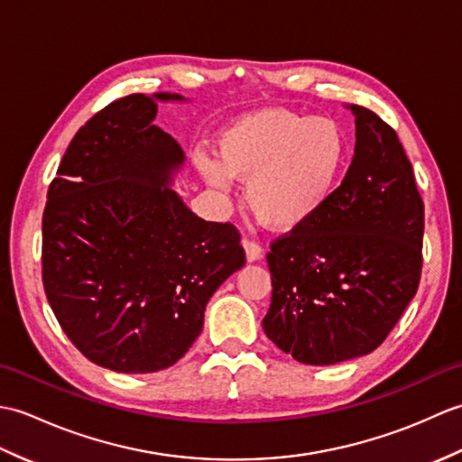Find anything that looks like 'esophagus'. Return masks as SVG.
Wrapping results in <instances>:
<instances>
[{"label":"esophagus","instance_id":"esophagus-1","mask_svg":"<svg viewBox=\"0 0 462 462\" xmlns=\"http://www.w3.org/2000/svg\"><path fill=\"white\" fill-rule=\"evenodd\" d=\"M242 246H244V250H246V260H248V262H258V260L263 256L262 246H260V244H258L256 240L244 238V240H242Z\"/></svg>","mask_w":462,"mask_h":462}]
</instances>
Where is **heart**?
Returning a JSON list of instances; mask_svg holds the SVG:
<instances>
[{
	"label": "heart",
	"instance_id": "1",
	"mask_svg": "<svg viewBox=\"0 0 462 462\" xmlns=\"http://www.w3.org/2000/svg\"><path fill=\"white\" fill-rule=\"evenodd\" d=\"M218 161L196 154L204 180L226 190L230 179L246 182V204L273 230H293L331 199L347 161V136L326 116H301L270 106L226 126Z\"/></svg>",
	"mask_w": 462,
	"mask_h": 462
}]
</instances>
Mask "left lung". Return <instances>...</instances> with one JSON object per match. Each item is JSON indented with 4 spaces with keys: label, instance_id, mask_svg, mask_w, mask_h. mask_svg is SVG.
I'll return each instance as SVG.
<instances>
[{
    "label": "left lung",
    "instance_id": "8db88e82",
    "mask_svg": "<svg viewBox=\"0 0 462 462\" xmlns=\"http://www.w3.org/2000/svg\"><path fill=\"white\" fill-rule=\"evenodd\" d=\"M356 154L328 204L272 242L266 336L308 365L377 349L415 298L423 266L425 206L397 133L365 109Z\"/></svg>",
    "mask_w": 462,
    "mask_h": 462
}]
</instances>
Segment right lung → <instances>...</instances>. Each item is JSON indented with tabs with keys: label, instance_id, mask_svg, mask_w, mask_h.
<instances>
[{
	"label": "right lung",
	"instance_id": "add662e5",
	"mask_svg": "<svg viewBox=\"0 0 462 462\" xmlns=\"http://www.w3.org/2000/svg\"><path fill=\"white\" fill-rule=\"evenodd\" d=\"M134 93L87 121L49 184L43 288L83 356L119 373L174 365L204 326L220 283L246 263L240 232L206 222L169 184L184 152Z\"/></svg>",
	"mask_w": 462,
	"mask_h": 462
}]
</instances>
